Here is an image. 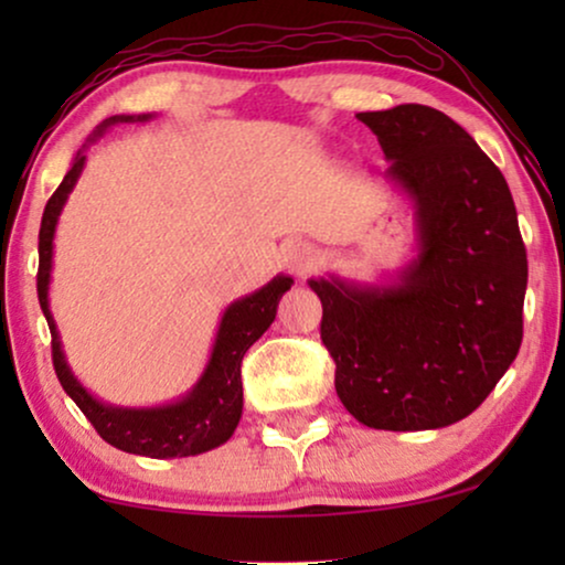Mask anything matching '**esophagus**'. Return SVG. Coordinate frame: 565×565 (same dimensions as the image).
Here are the masks:
<instances>
[{
    "label": "esophagus",
    "mask_w": 565,
    "mask_h": 565,
    "mask_svg": "<svg viewBox=\"0 0 565 565\" xmlns=\"http://www.w3.org/2000/svg\"><path fill=\"white\" fill-rule=\"evenodd\" d=\"M319 265V254L313 252V246L308 244H290L288 249L282 252V267L292 275H306L316 269Z\"/></svg>",
    "instance_id": "obj_1"
}]
</instances>
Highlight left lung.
Here are the masks:
<instances>
[{
    "label": "left lung",
    "instance_id": "obj_1",
    "mask_svg": "<svg viewBox=\"0 0 565 565\" xmlns=\"http://www.w3.org/2000/svg\"><path fill=\"white\" fill-rule=\"evenodd\" d=\"M358 120L391 161L385 180L412 200L416 257L388 285L308 280L323 306L337 396L373 429L450 427L483 404L522 344L527 252L512 192L435 107Z\"/></svg>",
    "mask_w": 565,
    "mask_h": 565
}]
</instances>
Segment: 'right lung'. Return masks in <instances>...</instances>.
Returning <instances> with one entry per match:
<instances>
[{
    "mask_svg": "<svg viewBox=\"0 0 565 565\" xmlns=\"http://www.w3.org/2000/svg\"><path fill=\"white\" fill-rule=\"evenodd\" d=\"M153 115H113L103 120L89 141H97L107 128L115 122H146ZM84 151L74 157V164L68 169L64 182L53 192L49 205L43 211L41 234H38V300H41L43 316L51 329V350H53V367L64 391L72 396L82 414L92 422L97 435L118 447L122 452L146 455V458H190L213 450L228 443L234 429L238 427L244 408V391H242V360L249 347L269 329L275 321L277 303L285 292L290 290L292 277L277 275L269 280L265 288L249 292V296L238 298L231 303L221 316L218 331H215V342L207 358V365L198 383L172 404L130 408L105 404L97 396L84 388L76 381V375L68 367L61 337L53 321L49 306V285L53 269V236H56L58 215L64 211L68 195H72L76 180H79L84 169Z\"/></svg>",
    "mask_w": 565,
    "mask_h": 565,
    "instance_id": "right-lung-1",
    "label": "right lung"
}]
</instances>
